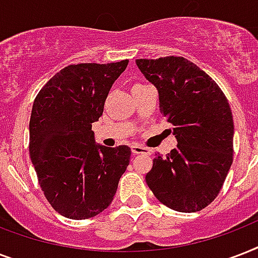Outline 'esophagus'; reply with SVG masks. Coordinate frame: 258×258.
Listing matches in <instances>:
<instances>
[{
  "label": "esophagus",
  "mask_w": 258,
  "mask_h": 258,
  "mask_svg": "<svg viewBox=\"0 0 258 258\" xmlns=\"http://www.w3.org/2000/svg\"><path fill=\"white\" fill-rule=\"evenodd\" d=\"M131 151L133 154H150V149L145 147V146H141V145H133L131 146Z\"/></svg>",
  "instance_id": "34e87169"
}]
</instances>
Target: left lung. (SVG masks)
<instances>
[{
	"mask_svg": "<svg viewBox=\"0 0 258 258\" xmlns=\"http://www.w3.org/2000/svg\"><path fill=\"white\" fill-rule=\"evenodd\" d=\"M138 68L159 95V109L178 142L158 153L146 182L167 208L196 213L218 196L233 162V116L224 92L187 58H139Z\"/></svg>",
	"mask_w": 258,
	"mask_h": 258,
	"instance_id": "1",
	"label": "left lung"
}]
</instances>
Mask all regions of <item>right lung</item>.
<instances>
[{"label": "right lung", "instance_id": "add662e5", "mask_svg": "<svg viewBox=\"0 0 258 258\" xmlns=\"http://www.w3.org/2000/svg\"><path fill=\"white\" fill-rule=\"evenodd\" d=\"M127 64L128 60L68 66L34 99L30 159L45 198L67 218L86 220L108 208L130 163L128 146L97 145L92 131Z\"/></svg>", "mask_w": 258, "mask_h": 258}]
</instances>
